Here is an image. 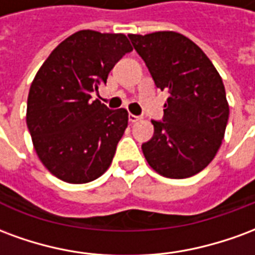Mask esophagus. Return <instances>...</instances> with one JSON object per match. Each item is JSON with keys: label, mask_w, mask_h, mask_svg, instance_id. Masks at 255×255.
I'll return each mask as SVG.
<instances>
[{"label": "esophagus", "mask_w": 255, "mask_h": 255, "mask_svg": "<svg viewBox=\"0 0 255 255\" xmlns=\"http://www.w3.org/2000/svg\"><path fill=\"white\" fill-rule=\"evenodd\" d=\"M140 119H142V117L135 116V115H132V113H129V115H128V120H129V123H136L139 122Z\"/></svg>", "instance_id": "34e87169"}]
</instances>
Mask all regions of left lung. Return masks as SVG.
<instances>
[{"instance_id":"obj_1","label":"left lung","mask_w":255,"mask_h":255,"mask_svg":"<svg viewBox=\"0 0 255 255\" xmlns=\"http://www.w3.org/2000/svg\"><path fill=\"white\" fill-rule=\"evenodd\" d=\"M128 38L155 86L169 94L162 120H151L153 138L142 144L144 158L162 176H194L210 164L224 138L230 106L223 79L201 47L179 32Z\"/></svg>"}]
</instances>
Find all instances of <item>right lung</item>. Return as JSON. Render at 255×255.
I'll return each mask as SVG.
<instances>
[{"label": "right lung", "instance_id": "add662e5", "mask_svg": "<svg viewBox=\"0 0 255 255\" xmlns=\"http://www.w3.org/2000/svg\"><path fill=\"white\" fill-rule=\"evenodd\" d=\"M131 50L124 34L82 30L61 42L36 72L27 127L42 164L64 182H93L112 164L128 112L112 111L91 100V93L106 84L117 61Z\"/></svg>", "mask_w": 255, "mask_h": 255}]
</instances>
